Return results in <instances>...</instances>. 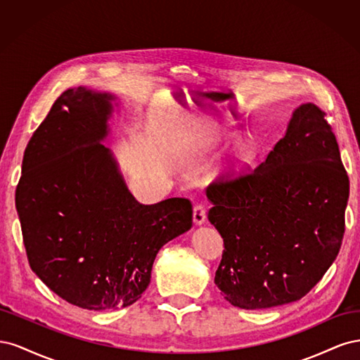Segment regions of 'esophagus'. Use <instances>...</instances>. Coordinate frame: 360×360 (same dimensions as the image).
<instances>
[{"label": "esophagus", "mask_w": 360, "mask_h": 360, "mask_svg": "<svg viewBox=\"0 0 360 360\" xmlns=\"http://www.w3.org/2000/svg\"><path fill=\"white\" fill-rule=\"evenodd\" d=\"M205 216H207L205 205H204L202 202L195 204V207H193V222L197 224V225L204 224V221H205Z\"/></svg>", "instance_id": "esophagus-1"}]
</instances>
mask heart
<instances>
[{"instance_id": "obj_1", "label": "heart", "mask_w": 360, "mask_h": 360, "mask_svg": "<svg viewBox=\"0 0 360 360\" xmlns=\"http://www.w3.org/2000/svg\"><path fill=\"white\" fill-rule=\"evenodd\" d=\"M242 153H243V155H246V156H248V153H249V150H248V148H243V151H242Z\"/></svg>"}]
</instances>
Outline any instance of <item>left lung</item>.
<instances>
[{"instance_id":"1","label":"left lung","mask_w":360,"mask_h":360,"mask_svg":"<svg viewBox=\"0 0 360 360\" xmlns=\"http://www.w3.org/2000/svg\"><path fill=\"white\" fill-rule=\"evenodd\" d=\"M324 117L300 105L264 162L205 189L209 221L224 238L214 284L237 308L300 300L340 252L350 181Z\"/></svg>"}]
</instances>
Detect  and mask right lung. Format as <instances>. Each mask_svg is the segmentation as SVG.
I'll return each mask as SVG.
<instances>
[{
  "label": "right lung",
  "mask_w": 360,
  "mask_h": 360,
  "mask_svg": "<svg viewBox=\"0 0 360 360\" xmlns=\"http://www.w3.org/2000/svg\"><path fill=\"white\" fill-rule=\"evenodd\" d=\"M114 97L66 90L32 134L16 188L31 270L66 302L124 308L150 284L159 249L192 226L188 198L141 204L101 141Z\"/></svg>",
  "instance_id": "obj_1"
}]
</instances>
